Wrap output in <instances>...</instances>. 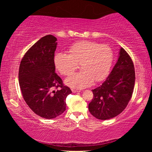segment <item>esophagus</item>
I'll return each mask as SVG.
<instances>
[{
    "mask_svg": "<svg viewBox=\"0 0 152 152\" xmlns=\"http://www.w3.org/2000/svg\"><path fill=\"white\" fill-rule=\"evenodd\" d=\"M72 92H74V93L80 92V90H76V89H72Z\"/></svg>",
    "mask_w": 152,
    "mask_h": 152,
    "instance_id": "esophagus-1",
    "label": "esophagus"
}]
</instances>
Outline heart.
I'll return each instance as SVG.
<instances>
[{
  "label": "heart",
  "mask_w": 152,
  "mask_h": 152,
  "mask_svg": "<svg viewBox=\"0 0 152 152\" xmlns=\"http://www.w3.org/2000/svg\"><path fill=\"white\" fill-rule=\"evenodd\" d=\"M69 53L58 52L54 56L56 70L63 75L72 74L80 64L81 72L65 80L66 85L76 89L91 86L107 78L111 68L114 53L107 45L91 41H80L69 48Z\"/></svg>",
  "instance_id": "obj_1"
}]
</instances>
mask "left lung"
Here are the masks:
<instances>
[{
    "instance_id": "obj_1",
    "label": "left lung",
    "mask_w": 152,
    "mask_h": 152,
    "mask_svg": "<svg viewBox=\"0 0 152 152\" xmlns=\"http://www.w3.org/2000/svg\"><path fill=\"white\" fill-rule=\"evenodd\" d=\"M135 80L133 61L121 48L118 60L106 80L92 90L94 96L88 104L90 113L100 120L110 119L119 115L132 96Z\"/></svg>"
}]
</instances>
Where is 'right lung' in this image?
Segmentation results:
<instances>
[{"mask_svg":"<svg viewBox=\"0 0 152 152\" xmlns=\"http://www.w3.org/2000/svg\"><path fill=\"white\" fill-rule=\"evenodd\" d=\"M57 39L45 35L31 47L20 61L19 82L23 96L35 114L54 119L66 110V99L72 91L55 72Z\"/></svg>","mask_w":152,"mask_h":152,"instance_id":"right-lung-1","label":"right lung"}]
</instances>
